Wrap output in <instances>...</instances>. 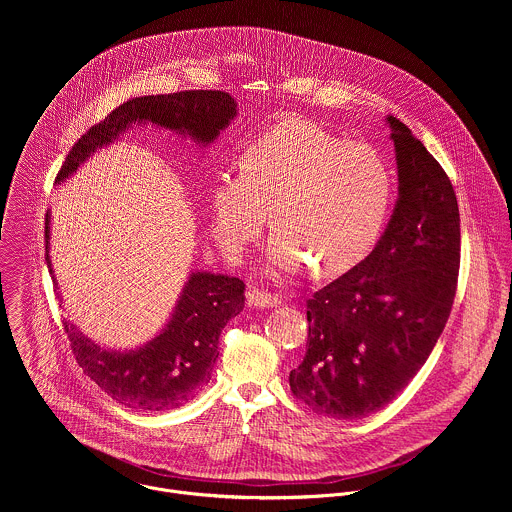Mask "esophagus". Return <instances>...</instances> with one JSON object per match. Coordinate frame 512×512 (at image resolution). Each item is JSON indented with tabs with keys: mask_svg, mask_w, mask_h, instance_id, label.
I'll use <instances>...</instances> for the list:
<instances>
[{
	"mask_svg": "<svg viewBox=\"0 0 512 512\" xmlns=\"http://www.w3.org/2000/svg\"><path fill=\"white\" fill-rule=\"evenodd\" d=\"M246 301L250 307H260V309H270V307H278L282 305V297L276 295V293L262 292V290H248L246 293Z\"/></svg>",
	"mask_w": 512,
	"mask_h": 512,
	"instance_id": "34e87169",
	"label": "esophagus"
}]
</instances>
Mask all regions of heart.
I'll return each mask as SVG.
<instances>
[{
  "instance_id": "b5f03b06",
  "label": "heart",
  "mask_w": 512,
  "mask_h": 512,
  "mask_svg": "<svg viewBox=\"0 0 512 512\" xmlns=\"http://www.w3.org/2000/svg\"><path fill=\"white\" fill-rule=\"evenodd\" d=\"M390 203L392 175L376 151L292 120L246 147L242 165L217 173L211 232L222 254L238 262L270 207V272L286 276L311 264L315 274L333 276L365 258Z\"/></svg>"
}]
</instances>
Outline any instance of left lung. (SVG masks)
I'll return each instance as SVG.
<instances>
[{
  "instance_id": "1",
  "label": "left lung",
  "mask_w": 512,
  "mask_h": 512,
  "mask_svg": "<svg viewBox=\"0 0 512 512\" xmlns=\"http://www.w3.org/2000/svg\"><path fill=\"white\" fill-rule=\"evenodd\" d=\"M398 199L361 264L307 299V353L290 372L313 412L357 420L392 402L428 361L459 272V207L434 155L394 116Z\"/></svg>"
}]
</instances>
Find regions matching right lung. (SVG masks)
Here are the masks:
<instances>
[{"mask_svg":"<svg viewBox=\"0 0 512 512\" xmlns=\"http://www.w3.org/2000/svg\"><path fill=\"white\" fill-rule=\"evenodd\" d=\"M236 118V100L220 90H185L173 94L138 96L112 110L92 126L69 151L57 185L73 177L94 151L110 146L134 126H155L201 147L211 146ZM51 213L45 217V260L53 284L49 256ZM244 307V282L224 274L191 272L169 321L136 349H106L65 321L74 357L82 370L116 402L134 410H171L189 402L209 384L219 359L224 325Z\"/></svg>","mask_w":512,"mask_h":512,"instance_id":"obj_1","label":"right lung"}]
</instances>
